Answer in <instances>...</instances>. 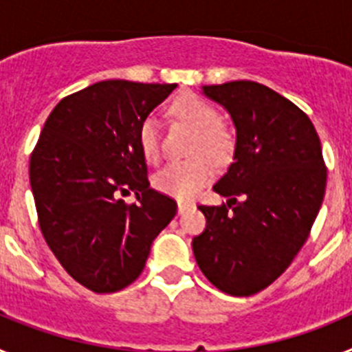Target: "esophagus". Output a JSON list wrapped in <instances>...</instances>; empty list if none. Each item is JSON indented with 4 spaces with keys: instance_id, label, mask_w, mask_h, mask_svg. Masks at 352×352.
Listing matches in <instances>:
<instances>
[{
    "instance_id": "obj_1",
    "label": "esophagus",
    "mask_w": 352,
    "mask_h": 352,
    "mask_svg": "<svg viewBox=\"0 0 352 352\" xmlns=\"http://www.w3.org/2000/svg\"><path fill=\"white\" fill-rule=\"evenodd\" d=\"M192 208L190 203H186V201H178V211L179 213H185V211H188Z\"/></svg>"
}]
</instances>
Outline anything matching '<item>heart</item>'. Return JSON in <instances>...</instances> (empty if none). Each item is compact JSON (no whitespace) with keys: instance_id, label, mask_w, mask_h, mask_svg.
<instances>
[{"instance_id":"b5f03b06","label":"heart","mask_w":352,"mask_h":352,"mask_svg":"<svg viewBox=\"0 0 352 352\" xmlns=\"http://www.w3.org/2000/svg\"><path fill=\"white\" fill-rule=\"evenodd\" d=\"M174 116L195 130L190 160L173 162L153 178V185L162 194L176 199H192L213 176L211 160H223L231 151V135L220 123L219 111L197 95H182L173 104ZM139 146L151 164L160 158V133L155 118H146L139 126ZM208 156L206 157V155Z\"/></svg>"}]
</instances>
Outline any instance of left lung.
<instances>
[{
    "label": "left lung",
    "mask_w": 352,
    "mask_h": 352,
    "mask_svg": "<svg viewBox=\"0 0 352 352\" xmlns=\"http://www.w3.org/2000/svg\"><path fill=\"white\" fill-rule=\"evenodd\" d=\"M231 114L234 160L213 190L229 197L199 210L206 229L192 239L199 268L231 296H252L296 257L321 210L326 166L319 135L300 107L254 80L203 86Z\"/></svg>",
    "instance_id": "1"
}]
</instances>
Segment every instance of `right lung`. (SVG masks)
I'll use <instances>...</instances> for the list:
<instances>
[{"mask_svg": "<svg viewBox=\"0 0 352 352\" xmlns=\"http://www.w3.org/2000/svg\"><path fill=\"white\" fill-rule=\"evenodd\" d=\"M176 84L102 80L65 96L30 160L38 226L65 272L98 294L132 284L178 204L149 188L139 126ZM130 191L140 204L119 197Z\"/></svg>", "mask_w": 352, "mask_h": 352, "instance_id": "right-lung-1", "label": "right lung"}]
</instances>
